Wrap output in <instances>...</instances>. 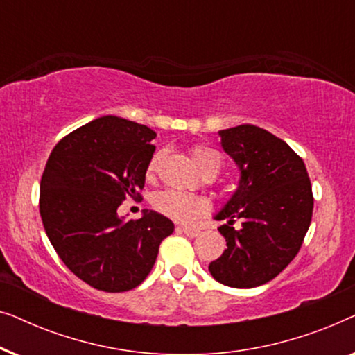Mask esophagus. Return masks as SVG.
Wrapping results in <instances>:
<instances>
[{"label":"esophagus","instance_id":"1","mask_svg":"<svg viewBox=\"0 0 355 355\" xmlns=\"http://www.w3.org/2000/svg\"><path fill=\"white\" fill-rule=\"evenodd\" d=\"M179 230H181L184 234L186 236H189V237H196V236H198L200 234V230H197V227H189V226H181L179 227Z\"/></svg>","mask_w":355,"mask_h":355}]
</instances>
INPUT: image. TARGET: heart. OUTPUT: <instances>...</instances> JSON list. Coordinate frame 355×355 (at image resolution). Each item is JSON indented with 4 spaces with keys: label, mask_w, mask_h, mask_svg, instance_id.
<instances>
[{
    "label": "heart",
    "mask_w": 355,
    "mask_h": 355,
    "mask_svg": "<svg viewBox=\"0 0 355 355\" xmlns=\"http://www.w3.org/2000/svg\"><path fill=\"white\" fill-rule=\"evenodd\" d=\"M162 158V152H155L152 155L147 164V178H155ZM191 158L202 174L207 171H215L218 174L221 168L220 155L213 148L205 147V145H193L191 148ZM152 207L158 213H162L163 216L178 223H191L208 211V202L205 198L189 196V193L173 191V189L155 193L152 198Z\"/></svg>",
    "instance_id": "b5f03b06"
}]
</instances>
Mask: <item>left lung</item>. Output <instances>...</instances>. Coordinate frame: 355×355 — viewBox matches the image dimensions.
<instances>
[{
	"mask_svg": "<svg viewBox=\"0 0 355 355\" xmlns=\"http://www.w3.org/2000/svg\"><path fill=\"white\" fill-rule=\"evenodd\" d=\"M221 145L241 169V182L218 220L227 249L211 261L213 278L230 288H255L276 278L302 247L313 213L304 159L284 140L252 124L220 130ZM236 219L241 220L237 230Z\"/></svg>",
	"mask_w": 355,
	"mask_h": 355,
	"instance_id": "1",
	"label": "left lung"
}]
</instances>
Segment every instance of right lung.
Here are the masks:
<instances>
[{
	"label": "right lung",
	"mask_w": 355,
	"mask_h": 355,
	"mask_svg": "<svg viewBox=\"0 0 355 355\" xmlns=\"http://www.w3.org/2000/svg\"><path fill=\"white\" fill-rule=\"evenodd\" d=\"M157 134L103 116L62 137L40 182V216L56 254L77 278L105 293L130 291L147 278L174 225L157 211L118 216L125 198L140 200Z\"/></svg>",
	"instance_id": "right-lung-1"
}]
</instances>
